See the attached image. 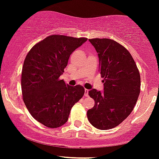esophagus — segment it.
<instances>
[{"instance_id":"obj_1","label":"esophagus","mask_w":159,"mask_h":159,"mask_svg":"<svg viewBox=\"0 0 159 159\" xmlns=\"http://www.w3.org/2000/svg\"><path fill=\"white\" fill-rule=\"evenodd\" d=\"M89 90H88V89H85V94H84L85 97H88V96H89Z\"/></svg>"}]
</instances>
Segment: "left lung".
Wrapping results in <instances>:
<instances>
[{"label":"left lung","mask_w":159,"mask_h":159,"mask_svg":"<svg viewBox=\"0 0 159 159\" xmlns=\"http://www.w3.org/2000/svg\"><path fill=\"white\" fill-rule=\"evenodd\" d=\"M99 58L103 91L91 89L95 101L87 111L89 122L100 130L116 127L132 112L140 92V76L134 60L124 46L110 39H89Z\"/></svg>","instance_id":"8db88e82"}]
</instances>
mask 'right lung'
<instances>
[{"instance_id": "obj_1", "label": "right lung", "mask_w": 159, "mask_h": 159, "mask_svg": "<svg viewBox=\"0 0 159 159\" xmlns=\"http://www.w3.org/2000/svg\"><path fill=\"white\" fill-rule=\"evenodd\" d=\"M87 38L51 35L28 53L22 71L23 101L31 115L48 128L67 122L71 108L83 98L82 85L66 84L60 76L70 56Z\"/></svg>"}]
</instances>
